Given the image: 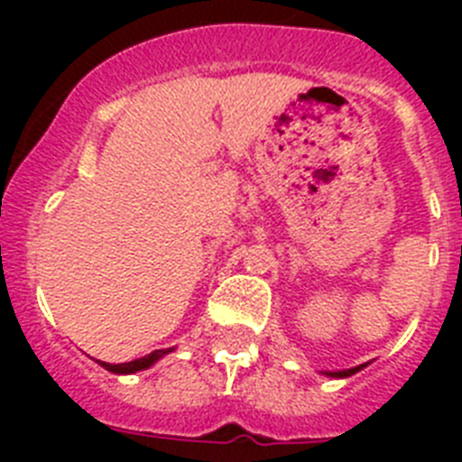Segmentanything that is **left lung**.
<instances>
[{"label":"left lung","mask_w":462,"mask_h":462,"mask_svg":"<svg viewBox=\"0 0 462 462\" xmlns=\"http://www.w3.org/2000/svg\"><path fill=\"white\" fill-rule=\"evenodd\" d=\"M361 368H363V365H358V368H352V370H342V373H328V374H330V377H349V374L358 373Z\"/></svg>","instance_id":"8db88e82"}]
</instances>
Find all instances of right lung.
Masks as SVG:
<instances>
[{
  "label": "right lung",
  "mask_w": 462,
  "mask_h": 462,
  "mask_svg": "<svg viewBox=\"0 0 462 462\" xmlns=\"http://www.w3.org/2000/svg\"><path fill=\"white\" fill-rule=\"evenodd\" d=\"M171 349H154L152 354H148V356H141L136 358V361H129V363H104L99 361L101 365H104L108 373H116V374H129V373H138V370H145L150 368L154 361H159V358L164 356V354H169Z\"/></svg>",
  "instance_id": "obj_1"
}]
</instances>
